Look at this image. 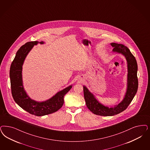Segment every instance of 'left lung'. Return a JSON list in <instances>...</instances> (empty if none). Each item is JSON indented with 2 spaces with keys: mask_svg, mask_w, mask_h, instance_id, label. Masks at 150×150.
<instances>
[{
  "mask_svg": "<svg viewBox=\"0 0 150 150\" xmlns=\"http://www.w3.org/2000/svg\"><path fill=\"white\" fill-rule=\"evenodd\" d=\"M111 45L114 47L113 52L121 54L125 56L127 63V90L123 100L114 107L105 106L98 102L88 88L85 86H83L84 98L88 109L93 114L103 116H114L126 110L137 93L139 85L137 76V64L135 57L129 48L122 44L115 42L111 43Z\"/></svg>",
  "mask_w": 150,
  "mask_h": 150,
  "instance_id": "obj_1",
  "label": "left lung"
}]
</instances>
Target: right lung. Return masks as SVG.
Returning a JSON list of instances; mask_svg holds the SVG:
<instances>
[{
    "label": "right lung",
    "instance_id": "add662e5",
    "mask_svg": "<svg viewBox=\"0 0 150 150\" xmlns=\"http://www.w3.org/2000/svg\"><path fill=\"white\" fill-rule=\"evenodd\" d=\"M43 41H30L20 47L11 63L10 69L11 90L13 98L16 103L29 113L37 116L54 113L60 109L64 104V97L72 88L70 85L57 93L47 101L38 102L32 100L27 95L23 85L22 67L25 59L34 45Z\"/></svg>",
    "mask_w": 150,
    "mask_h": 150
}]
</instances>
